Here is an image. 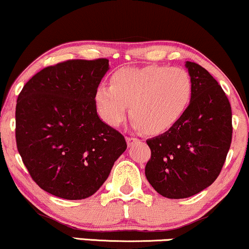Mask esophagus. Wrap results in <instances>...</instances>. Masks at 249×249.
Here are the masks:
<instances>
[{"instance_id":"esophagus-1","label":"esophagus","mask_w":249,"mask_h":249,"mask_svg":"<svg viewBox=\"0 0 249 249\" xmlns=\"http://www.w3.org/2000/svg\"><path fill=\"white\" fill-rule=\"evenodd\" d=\"M125 141H127L128 147H131V145H133L134 143H136L139 140L135 139V137H125Z\"/></svg>"}]
</instances>
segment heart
<instances>
[{
	"instance_id": "heart-1",
	"label": "heart",
	"mask_w": 249,
	"mask_h": 249,
	"mask_svg": "<svg viewBox=\"0 0 249 249\" xmlns=\"http://www.w3.org/2000/svg\"><path fill=\"white\" fill-rule=\"evenodd\" d=\"M192 95V79L179 67H124L112 75L110 86L96 87L94 104L100 119L110 127L122 124L130 105L131 128L160 135L184 118Z\"/></svg>"
}]
</instances>
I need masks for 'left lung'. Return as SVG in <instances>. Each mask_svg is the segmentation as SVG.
I'll return each mask as SVG.
<instances>
[{
    "mask_svg": "<svg viewBox=\"0 0 249 249\" xmlns=\"http://www.w3.org/2000/svg\"><path fill=\"white\" fill-rule=\"evenodd\" d=\"M194 95L184 118L164 134L149 139L145 165L150 185L170 199L209 188L223 168L232 141V109L217 80L204 67L185 61Z\"/></svg>",
    "mask_w": 249,
    "mask_h": 249,
    "instance_id": "8db88e82",
    "label": "left lung"
}]
</instances>
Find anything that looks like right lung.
Masks as SVG:
<instances>
[{
    "mask_svg": "<svg viewBox=\"0 0 249 249\" xmlns=\"http://www.w3.org/2000/svg\"><path fill=\"white\" fill-rule=\"evenodd\" d=\"M108 70L104 58L67 60L43 69L20 90L17 149L32 179L55 197L94 195L127 149L96 113L94 93Z\"/></svg>",
    "mask_w": 249,
    "mask_h": 249,
    "instance_id": "obj_1",
    "label": "right lung"
}]
</instances>
